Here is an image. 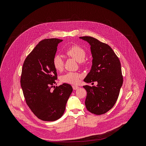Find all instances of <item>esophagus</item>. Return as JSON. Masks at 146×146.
Returning <instances> with one entry per match:
<instances>
[{
  "mask_svg": "<svg viewBox=\"0 0 146 146\" xmlns=\"http://www.w3.org/2000/svg\"><path fill=\"white\" fill-rule=\"evenodd\" d=\"M72 88H73V89H74V90H77V89H78L79 88V86H78L72 85Z\"/></svg>",
  "mask_w": 146,
  "mask_h": 146,
  "instance_id": "1",
  "label": "esophagus"
}]
</instances>
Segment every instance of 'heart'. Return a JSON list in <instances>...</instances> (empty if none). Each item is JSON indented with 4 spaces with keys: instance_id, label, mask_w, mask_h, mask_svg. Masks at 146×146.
Returning a JSON list of instances; mask_svg holds the SVG:
<instances>
[{
    "instance_id": "b5f03b06",
    "label": "heart",
    "mask_w": 146,
    "mask_h": 146,
    "mask_svg": "<svg viewBox=\"0 0 146 146\" xmlns=\"http://www.w3.org/2000/svg\"><path fill=\"white\" fill-rule=\"evenodd\" d=\"M66 54L70 57H71L78 62L81 63L85 62L84 59L86 56V52L82 46L78 45H72L68 48L65 51ZM53 65L54 68L61 71L63 68L64 61L62 57L60 55H56L53 58ZM82 78V75L75 72H68L63 75L61 77V80L63 83L77 84L80 82V79Z\"/></svg>"
}]
</instances>
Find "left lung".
<instances>
[{
  "label": "left lung",
  "mask_w": 146,
  "mask_h": 146,
  "mask_svg": "<svg viewBox=\"0 0 146 146\" xmlns=\"http://www.w3.org/2000/svg\"><path fill=\"white\" fill-rule=\"evenodd\" d=\"M80 38L89 43L93 57L91 70L84 81L98 83L97 86H84L87 92L85 106L92 113L104 114L116 102L123 83L121 63L108 44L91 36Z\"/></svg>",
  "instance_id": "1"
}]
</instances>
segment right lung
Segmentation results:
<instances>
[{
	"label": "right lung",
	"instance_id": "right-lung-1",
	"mask_svg": "<svg viewBox=\"0 0 146 146\" xmlns=\"http://www.w3.org/2000/svg\"><path fill=\"white\" fill-rule=\"evenodd\" d=\"M62 41L56 38L40 41L26 58L22 66L20 82L26 102L34 114L43 121L60 119L72 92L68 84L54 85L57 74L52 61L58 44Z\"/></svg>",
	"mask_w": 146,
	"mask_h": 146
}]
</instances>
